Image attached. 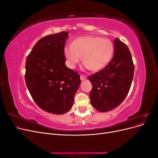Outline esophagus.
<instances>
[{
    "label": "esophagus",
    "mask_w": 158,
    "mask_h": 158,
    "mask_svg": "<svg viewBox=\"0 0 158 158\" xmlns=\"http://www.w3.org/2000/svg\"><path fill=\"white\" fill-rule=\"evenodd\" d=\"M87 79V77L84 75H80V80L82 81H84V80H85Z\"/></svg>",
    "instance_id": "1"
}]
</instances>
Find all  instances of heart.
Wrapping results in <instances>:
<instances>
[{
    "instance_id": "heart-1",
    "label": "heart",
    "mask_w": 158,
    "mask_h": 158,
    "mask_svg": "<svg viewBox=\"0 0 158 158\" xmlns=\"http://www.w3.org/2000/svg\"><path fill=\"white\" fill-rule=\"evenodd\" d=\"M113 51V44L109 40L99 36L85 35L76 38L72 45L65 46L63 53L69 68H75L82 56L84 67L98 72L109 63Z\"/></svg>"
}]
</instances>
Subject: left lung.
<instances>
[{
	"mask_svg": "<svg viewBox=\"0 0 158 158\" xmlns=\"http://www.w3.org/2000/svg\"><path fill=\"white\" fill-rule=\"evenodd\" d=\"M134 70L128 47L116 38L111 62L106 68L88 77L92 84L89 94L92 106L99 112L109 111L118 106L131 88Z\"/></svg>",
	"mask_w": 158,
	"mask_h": 158,
	"instance_id": "left-lung-1",
	"label": "left lung"
}]
</instances>
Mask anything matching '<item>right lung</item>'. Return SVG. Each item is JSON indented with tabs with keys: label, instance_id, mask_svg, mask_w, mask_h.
I'll return each instance as SVG.
<instances>
[{
	"label": "right lung",
	"instance_id": "right-lung-1",
	"mask_svg": "<svg viewBox=\"0 0 158 158\" xmlns=\"http://www.w3.org/2000/svg\"><path fill=\"white\" fill-rule=\"evenodd\" d=\"M68 37V32L62 31L41 38L26 59L27 89L37 106L52 114L69 111L81 82L80 75L65 65Z\"/></svg>",
	"mask_w": 158,
	"mask_h": 158
}]
</instances>
